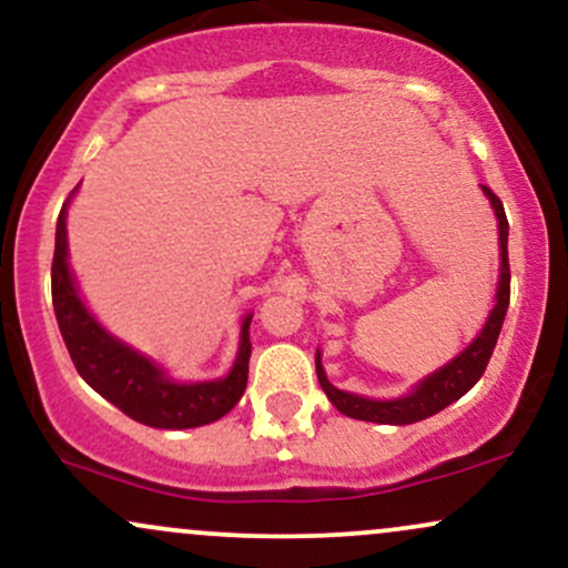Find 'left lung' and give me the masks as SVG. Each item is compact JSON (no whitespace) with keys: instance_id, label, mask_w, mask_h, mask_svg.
Listing matches in <instances>:
<instances>
[{"instance_id":"1","label":"left lung","mask_w":568,"mask_h":568,"mask_svg":"<svg viewBox=\"0 0 568 568\" xmlns=\"http://www.w3.org/2000/svg\"><path fill=\"white\" fill-rule=\"evenodd\" d=\"M484 193L489 196L491 206H495L497 220H499V252H503V268H499V290H497V305L491 311L489 322H486L484 332L470 343V348H465L452 364H446L444 369H438L436 375L417 385L415 393L409 396L396 398V402H372V398L353 396V393L337 390L324 375L322 358L316 356V375L318 385H322L326 398L337 406V412H343L345 417L353 419H366V423H379V425H409L419 423V419L433 417L436 412H442L444 406L457 402L459 396H465L473 385L478 383L484 375L486 364H489L491 353H495L499 329H503L505 313H508L510 303V263H508V217H505V206L499 202V196L491 189Z\"/></svg>"}]
</instances>
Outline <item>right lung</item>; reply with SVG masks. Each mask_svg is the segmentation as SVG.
Wrapping results in <instances>:
<instances>
[{"label":"right lung","mask_w":568,"mask_h":568,"mask_svg":"<svg viewBox=\"0 0 568 568\" xmlns=\"http://www.w3.org/2000/svg\"><path fill=\"white\" fill-rule=\"evenodd\" d=\"M52 305H55L60 335L84 383L138 423L166 430L199 428L229 415L244 396L252 353V316H246L242 324V345L229 377L199 385H180L166 379L149 358L138 356L135 351L113 339L79 300L65 263V204L58 215L55 255H52Z\"/></svg>","instance_id":"obj_1"}]
</instances>
